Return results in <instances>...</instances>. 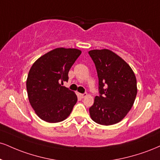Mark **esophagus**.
Returning a JSON list of instances; mask_svg holds the SVG:
<instances>
[{"label": "esophagus", "instance_id": "esophagus-1", "mask_svg": "<svg viewBox=\"0 0 160 160\" xmlns=\"http://www.w3.org/2000/svg\"><path fill=\"white\" fill-rule=\"evenodd\" d=\"M79 95H80V97L81 98H84L87 96V94H86V93H85V94H79Z\"/></svg>", "mask_w": 160, "mask_h": 160}]
</instances>
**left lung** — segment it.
Wrapping results in <instances>:
<instances>
[{
  "label": "left lung",
  "instance_id": "left-lung-1",
  "mask_svg": "<svg viewBox=\"0 0 160 160\" xmlns=\"http://www.w3.org/2000/svg\"><path fill=\"white\" fill-rule=\"evenodd\" d=\"M99 80L100 96L89 108L91 118L101 125L120 122L132 108L137 94L136 75L122 57L108 49L88 51Z\"/></svg>",
  "mask_w": 160,
  "mask_h": 160
}]
</instances>
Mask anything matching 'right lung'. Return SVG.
Here are the masks:
<instances>
[{
	"label": "right lung",
	"mask_w": 160,
	"mask_h": 160,
	"mask_svg": "<svg viewBox=\"0 0 160 160\" xmlns=\"http://www.w3.org/2000/svg\"><path fill=\"white\" fill-rule=\"evenodd\" d=\"M82 51L57 48L40 57L29 71L26 86L28 99L36 114L48 123L64 121L78 101L75 92L65 86L68 72Z\"/></svg>",
	"instance_id": "right-lung-1"
}]
</instances>
